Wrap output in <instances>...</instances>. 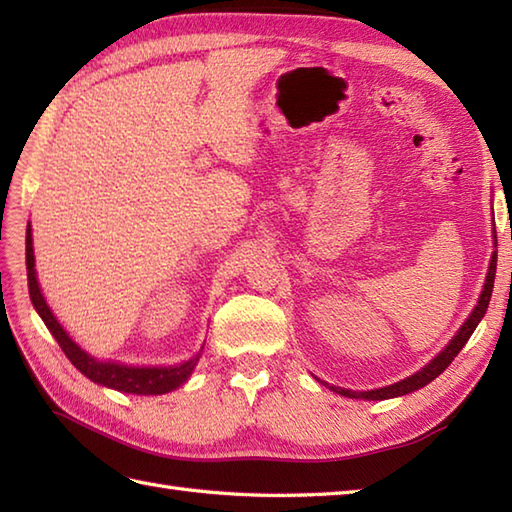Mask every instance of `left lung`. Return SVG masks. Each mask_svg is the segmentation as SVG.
Wrapping results in <instances>:
<instances>
[{"label": "left lung", "instance_id": "8db88e82", "mask_svg": "<svg viewBox=\"0 0 512 512\" xmlns=\"http://www.w3.org/2000/svg\"><path fill=\"white\" fill-rule=\"evenodd\" d=\"M495 268H497V257L493 255L491 259V266H488V275H486V284H484V290H482V297L480 301H477L475 310L471 312V317L466 319V323L460 328V332L453 336V341L447 345V350H442L433 361L422 367L418 374H413L405 380H400V383H394L389 387H380V389H372V391H352V389H341V387H330L334 391H339L341 396H347V398H365V400H387V398H396V396H405V394H411V391H416L424 385H429L433 378H438L444 369H447L451 365V361L455 356L460 354L462 347L466 345V341L471 339L473 330L477 328V323L482 321V317L486 314V308H488V301H491V295H493V284H495Z\"/></svg>", "mask_w": 512, "mask_h": 512}]
</instances>
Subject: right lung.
<instances>
[{"mask_svg":"<svg viewBox=\"0 0 512 512\" xmlns=\"http://www.w3.org/2000/svg\"><path fill=\"white\" fill-rule=\"evenodd\" d=\"M26 268H28V290H30L32 306L37 308L39 317L48 325V330L52 332L54 339H57L63 354L70 358V363L79 369L81 374L94 380V383L125 391V394L149 396V394H167V391L180 387L184 380L191 376L198 358H191V361H184L173 367H127L121 363H101L90 354H85L81 347L76 345L68 334H65L61 323L54 319V314L50 312L46 301L41 297V290L35 277V253H32L30 226L26 231Z\"/></svg>","mask_w":512,"mask_h":512,"instance_id":"add662e5","label":"right lung"}]
</instances>
